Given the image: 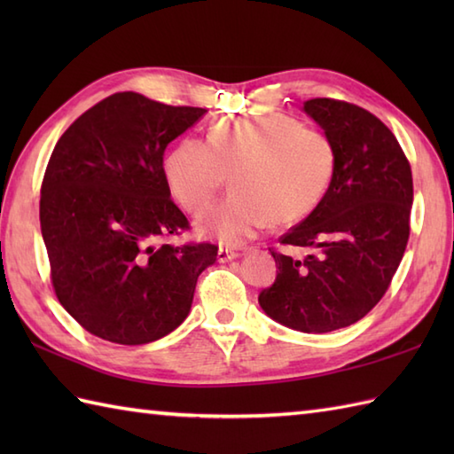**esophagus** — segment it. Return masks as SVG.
Here are the masks:
<instances>
[{
  "instance_id": "34e87169",
  "label": "esophagus",
  "mask_w": 454,
  "mask_h": 454,
  "mask_svg": "<svg viewBox=\"0 0 454 454\" xmlns=\"http://www.w3.org/2000/svg\"><path fill=\"white\" fill-rule=\"evenodd\" d=\"M242 255L239 249H232V247H220L218 249V262H232V259Z\"/></svg>"
}]
</instances>
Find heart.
Returning <instances> with one entry per match:
<instances>
[{"label": "heart", "mask_w": 454, "mask_h": 454, "mask_svg": "<svg viewBox=\"0 0 454 454\" xmlns=\"http://www.w3.org/2000/svg\"><path fill=\"white\" fill-rule=\"evenodd\" d=\"M335 144L291 114L222 117L207 142L187 137L163 160L169 192L189 212L205 210L230 173L234 191L197 218L200 234L242 244L271 222L291 224L320 205L335 171Z\"/></svg>", "instance_id": "obj_1"}]
</instances>
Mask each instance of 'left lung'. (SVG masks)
<instances>
[{
  "label": "left lung",
  "instance_id": "8db88e82",
  "mask_svg": "<svg viewBox=\"0 0 454 454\" xmlns=\"http://www.w3.org/2000/svg\"><path fill=\"white\" fill-rule=\"evenodd\" d=\"M304 111L335 144L333 179L278 239L310 254L301 262L271 249L278 271L259 306L293 330L327 333L359 322L388 291L408 246L413 181L396 137L372 113L327 98Z\"/></svg>",
  "mask_w": 454,
  "mask_h": 454
}]
</instances>
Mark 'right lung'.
Wrapping results in <instances>:
<instances>
[{
    "label": "right lung",
    "mask_w": 454,
    "mask_h": 454,
    "mask_svg": "<svg viewBox=\"0 0 454 454\" xmlns=\"http://www.w3.org/2000/svg\"><path fill=\"white\" fill-rule=\"evenodd\" d=\"M207 111L122 91L75 119L44 171L41 232L58 301L105 341L144 345L185 320L218 246H171L189 230L163 152Z\"/></svg>",
    "instance_id": "1"
}]
</instances>
